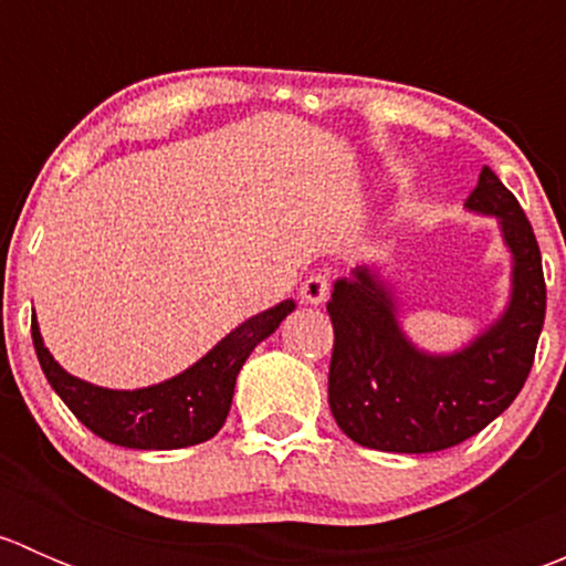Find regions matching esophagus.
Masks as SVG:
<instances>
[{
    "label": "esophagus",
    "instance_id": "34e87169",
    "mask_svg": "<svg viewBox=\"0 0 566 566\" xmlns=\"http://www.w3.org/2000/svg\"><path fill=\"white\" fill-rule=\"evenodd\" d=\"M325 298H328V273L317 271L312 273V276H306V282L301 284V301H304V304L319 306L325 304Z\"/></svg>",
    "mask_w": 566,
    "mask_h": 566
}]
</instances>
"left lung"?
I'll return each mask as SVG.
<instances>
[{
	"label": "left lung",
	"mask_w": 566,
	"mask_h": 566,
	"mask_svg": "<svg viewBox=\"0 0 566 566\" xmlns=\"http://www.w3.org/2000/svg\"><path fill=\"white\" fill-rule=\"evenodd\" d=\"M465 208L499 219L512 251V295L504 315L462 350H419L399 328L391 287L373 268L358 265L334 284L328 405L339 430L361 447L402 454L458 447L504 413L526 384L547 298L534 230L490 167Z\"/></svg>",
	"instance_id": "8db88e82"
}]
</instances>
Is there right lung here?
Masks as SVG:
<instances>
[{"label": "right lung", "instance_id": "1", "mask_svg": "<svg viewBox=\"0 0 566 566\" xmlns=\"http://www.w3.org/2000/svg\"><path fill=\"white\" fill-rule=\"evenodd\" d=\"M293 310V301H282L273 310L249 317L186 373L134 391L104 389L65 373L43 345L38 319H32V342L51 389L87 430L117 447L164 452L202 443L221 430L235 394V378L249 353Z\"/></svg>", "mask_w": 566, "mask_h": 566}]
</instances>
